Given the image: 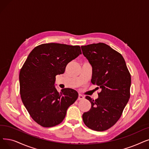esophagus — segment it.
I'll use <instances>...</instances> for the list:
<instances>
[{
    "mask_svg": "<svg viewBox=\"0 0 149 149\" xmlns=\"http://www.w3.org/2000/svg\"><path fill=\"white\" fill-rule=\"evenodd\" d=\"M84 97L82 95H81V94H79V97H78V100H83L84 99Z\"/></svg>",
    "mask_w": 149,
    "mask_h": 149,
    "instance_id": "esophagus-1",
    "label": "esophagus"
}]
</instances>
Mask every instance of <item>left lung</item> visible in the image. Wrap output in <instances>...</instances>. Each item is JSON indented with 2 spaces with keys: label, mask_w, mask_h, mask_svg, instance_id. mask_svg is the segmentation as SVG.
Returning a JSON list of instances; mask_svg holds the SVG:
<instances>
[{
  "label": "left lung",
  "mask_w": 149,
  "mask_h": 149,
  "mask_svg": "<svg viewBox=\"0 0 149 149\" xmlns=\"http://www.w3.org/2000/svg\"><path fill=\"white\" fill-rule=\"evenodd\" d=\"M81 48L93 67L91 83L101 89L97 99L86 97L91 108L83 113V120L93 130L105 131L120 119L130 99L131 75L122 55L108 45L99 42Z\"/></svg>",
  "instance_id": "1"
}]
</instances>
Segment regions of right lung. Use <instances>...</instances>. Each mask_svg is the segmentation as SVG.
Segmentation results:
<instances>
[{
  "label": "right lung",
  "instance_id": "obj_1",
  "mask_svg": "<svg viewBox=\"0 0 149 149\" xmlns=\"http://www.w3.org/2000/svg\"><path fill=\"white\" fill-rule=\"evenodd\" d=\"M80 54L79 46L42 44L31 50L23 64L19 73L21 97L31 118L41 126L60 124L78 98L74 89L64 88L59 93L54 84L56 75L63 74L67 64Z\"/></svg>",
  "mask_w": 149,
  "mask_h": 149
}]
</instances>
